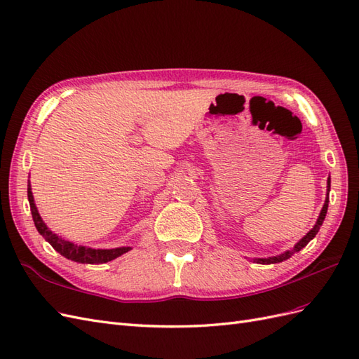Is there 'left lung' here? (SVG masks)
I'll return each mask as SVG.
<instances>
[{"label":"left lung","instance_id":"1","mask_svg":"<svg viewBox=\"0 0 359 359\" xmlns=\"http://www.w3.org/2000/svg\"><path fill=\"white\" fill-rule=\"evenodd\" d=\"M330 189H331V180H328V191H330ZM328 198L325 199V203H323V208H322V211H320V214H319V219H318V222H316V224L313 226V229L302 238V240L293 247L292 250H287V252H285L283 255H280V256H274V257H268V259H255V262H257V264H262V265H269V264H278V262H283V260H286V259H289L292 255H295V253H298L301 248H304L306 247L314 236H316V233L319 232V229H320V226H322V223H323V220H325V215H327V211H328Z\"/></svg>","mask_w":359,"mask_h":359}]
</instances>
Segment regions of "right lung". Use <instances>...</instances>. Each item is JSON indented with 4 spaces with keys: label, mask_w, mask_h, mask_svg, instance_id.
Here are the masks:
<instances>
[{
    "label": "right lung",
    "mask_w": 359,
    "mask_h": 359,
    "mask_svg": "<svg viewBox=\"0 0 359 359\" xmlns=\"http://www.w3.org/2000/svg\"><path fill=\"white\" fill-rule=\"evenodd\" d=\"M28 201H29V208H31V214H32V220H34V224L37 227L39 233L45 238V240L57 250L60 255H62L64 257H67L70 260H74V262L79 264H91V265H97V264H104L109 262V260L116 259L118 256H121L124 253H127L130 247H119V248H111V250H102V248H86L82 245H76L70 241L62 240V238L57 236L53 232H50L46 224L43 223L41 217L36 208L34 203V198H32L31 189L28 187Z\"/></svg>",
    "instance_id": "right-lung-1"
}]
</instances>
